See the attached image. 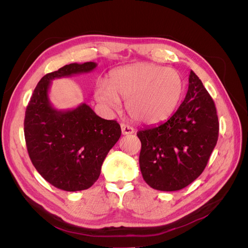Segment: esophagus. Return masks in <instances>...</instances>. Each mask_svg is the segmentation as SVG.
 <instances>
[{
  "label": "esophagus",
  "instance_id": "obj_1",
  "mask_svg": "<svg viewBox=\"0 0 248 248\" xmlns=\"http://www.w3.org/2000/svg\"><path fill=\"white\" fill-rule=\"evenodd\" d=\"M121 130H122V133L124 134H132L134 132V128L129 125H127L125 123H121Z\"/></svg>",
  "mask_w": 248,
  "mask_h": 248
}]
</instances>
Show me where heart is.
<instances>
[{
	"instance_id": "b5f03b06",
	"label": "heart",
	"mask_w": 248,
	"mask_h": 248,
	"mask_svg": "<svg viewBox=\"0 0 248 248\" xmlns=\"http://www.w3.org/2000/svg\"><path fill=\"white\" fill-rule=\"evenodd\" d=\"M182 93L183 79L177 70L136 63L111 71L107 86L97 87L95 96L108 107H117L118 98L126 99V110L133 120L157 124L174 112Z\"/></svg>"
}]
</instances>
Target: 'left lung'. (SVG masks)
<instances>
[{
    "label": "left lung",
    "mask_w": 248,
    "mask_h": 248,
    "mask_svg": "<svg viewBox=\"0 0 248 248\" xmlns=\"http://www.w3.org/2000/svg\"><path fill=\"white\" fill-rule=\"evenodd\" d=\"M215 103L192 70L188 91L167 122L138 131L140 168L154 189L175 191L192 183L205 170L218 140Z\"/></svg>",
    "instance_id": "8db88e82"
}]
</instances>
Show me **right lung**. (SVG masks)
<instances>
[{
	"instance_id": "1",
	"label": "right lung",
	"mask_w": 248,
	"mask_h": 248,
	"mask_svg": "<svg viewBox=\"0 0 248 248\" xmlns=\"http://www.w3.org/2000/svg\"><path fill=\"white\" fill-rule=\"evenodd\" d=\"M94 62L65 65L37 84L26 108L24 131L27 150L37 171L65 191L88 189L98 179L102 162L121 137L116 120L97 116L87 104L69 111L50 107V79L94 69Z\"/></svg>"
}]
</instances>
